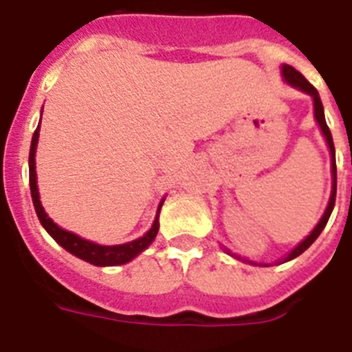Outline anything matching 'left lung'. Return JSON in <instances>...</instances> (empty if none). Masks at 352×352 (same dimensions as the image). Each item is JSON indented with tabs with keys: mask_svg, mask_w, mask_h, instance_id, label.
Masks as SVG:
<instances>
[{
	"mask_svg": "<svg viewBox=\"0 0 352 352\" xmlns=\"http://www.w3.org/2000/svg\"><path fill=\"white\" fill-rule=\"evenodd\" d=\"M282 76H284V79H286L287 83L293 87H298L300 91L308 92L311 98H314V109H316V120L319 122V128H321V131H323L324 139H327V142H329V148H330V155H332V195H330V200H329V206H327V211H324V215L321 217V221H319V224H317L316 228H314V232H311L310 236L306 237L305 241L300 243L298 247L293 248V252L286 258V261L293 260V258H297V256H300L302 252H305L306 248L310 247L311 243L316 241L317 237H319V234L323 232V228L327 226V223H329L330 219V213H332V210H334V204H336V150H334V141H332V133H330L329 126H327V120H324V111H323V104H321V98H319V92L316 91V87L311 85L310 81L302 76L300 72H297L293 66L289 65H284L282 66Z\"/></svg>",
	"mask_w": 352,
	"mask_h": 352,
	"instance_id": "1",
	"label": "left lung"
}]
</instances>
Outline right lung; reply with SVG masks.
<instances>
[{"instance_id":"obj_1","label":"right lung","mask_w":352,"mask_h":352,"mask_svg":"<svg viewBox=\"0 0 352 352\" xmlns=\"http://www.w3.org/2000/svg\"><path fill=\"white\" fill-rule=\"evenodd\" d=\"M36 142H38V128L33 133V141H31V150H29V186H31V198H33V206H35L36 215L38 221L46 228L50 236L54 237L55 241L59 243L60 247L68 250L70 254L78 256L81 260L89 261L92 265L105 267V265H122L128 263L129 260H133L137 254H141L142 250L154 241L157 236V230H160V223H157V217H155L152 228L148 230L146 234L135 241L124 243V245H115V247H104V245H96V243L87 241L81 239L79 236L72 234V232H66V230L59 228L57 224L46 215V211L42 208L41 198H38V189H36V170H35V150ZM163 204V202H161ZM160 204V210H161Z\"/></svg>"}]
</instances>
